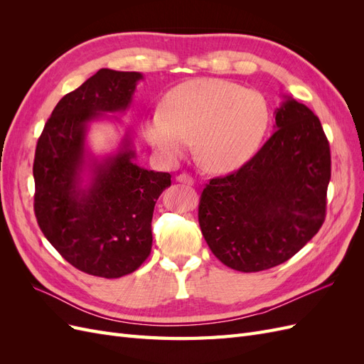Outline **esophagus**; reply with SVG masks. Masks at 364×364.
Returning <instances> with one entry per match:
<instances>
[{
  "label": "esophagus",
  "instance_id": "obj_1",
  "mask_svg": "<svg viewBox=\"0 0 364 364\" xmlns=\"http://www.w3.org/2000/svg\"><path fill=\"white\" fill-rule=\"evenodd\" d=\"M176 181L178 182H181V183H188V185H193L194 183V181H193V178L191 176H188V174H179L178 178H176Z\"/></svg>",
  "mask_w": 364,
  "mask_h": 364
}]
</instances>
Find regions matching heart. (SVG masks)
Here are the masks:
<instances>
[{
    "label": "heart",
    "mask_w": 364,
    "mask_h": 364,
    "mask_svg": "<svg viewBox=\"0 0 364 364\" xmlns=\"http://www.w3.org/2000/svg\"><path fill=\"white\" fill-rule=\"evenodd\" d=\"M270 123L266 98L223 79H196L176 86L142 121V134L167 167L193 149L217 173L246 165L261 147Z\"/></svg>",
    "instance_id": "1"
}]
</instances>
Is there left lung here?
<instances>
[{
    "instance_id": "obj_1",
    "label": "left lung",
    "mask_w": 364,
    "mask_h": 364,
    "mask_svg": "<svg viewBox=\"0 0 364 364\" xmlns=\"http://www.w3.org/2000/svg\"><path fill=\"white\" fill-rule=\"evenodd\" d=\"M274 132L246 165L211 179L202 193L199 225L225 266L261 272L291 258L325 220L331 155L310 107L284 95Z\"/></svg>"
}]
</instances>
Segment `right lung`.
Segmentation results:
<instances>
[{
	"instance_id": "1",
	"label": "right lung",
	"mask_w": 364,
	"mask_h": 364,
	"mask_svg": "<svg viewBox=\"0 0 364 364\" xmlns=\"http://www.w3.org/2000/svg\"><path fill=\"white\" fill-rule=\"evenodd\" d=\"M144 75L102 68L54 107L36 146L35 214L39 228L75 269L102 278L135 272L151 250L156 200L170 173L135 162L134 138L94 155L87 132L95 121H117L129 111ZM111 113V116H107Z\"/></svg>"
}]
</instances>
